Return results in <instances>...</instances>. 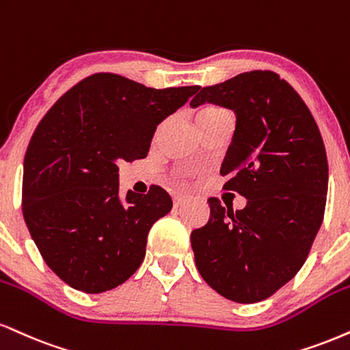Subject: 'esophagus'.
I'll use <instances>...</instances> for the list:
<instances>
[{
    "label": "esophagus",
    "mask_w": 350,
    "mask_h": 350,
    "mask_svg": "<svg viewBox=\"0 0 350 350\" xmlns=\"http://www.w3.org/2000/svg\"><path fill=\"white\" fill-rule=\"evenodd\" d=\"M186 202H189V199H187L186 196H178V197H174V207L178 208V207H180V205L186 204Z\"/></svg>",
    "instance_id": "esophagus-1"
}]
</instances>
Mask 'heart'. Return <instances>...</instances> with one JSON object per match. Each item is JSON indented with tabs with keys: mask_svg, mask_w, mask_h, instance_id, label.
<instances>
[{
	"mask_svg": "<svg viewBox=\"0 0 350 350\" xmlns=\"http://www.w3.org/2000/svg\"><path fill=\"white\" fill-rule=\"evenodd\" d=\"M221 113H226L225 109L217 107V106H207V107H204V109H202V111L199 112V124H202V122H207V120L215 119V117L221 116Z\"/></svg>",
	"mask_w": 350,
	"mask_h": 350,
	"instance_id": "1",
	"label": "heart"
}]
</instances>
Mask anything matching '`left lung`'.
<instances>
[{
	"label": "left lung",
	"mask_w": 350,
	"mask_h": 350,
	"mask_svg": "<svg viewBox=\"0 0 350 350\" xmlns=\"http://www.w3.org/2000/svg\"><path fill=\"white\" fill-rule=\"evenodd\" d=\"M217 104L237 113L221 163L225 189L246 197L233 212L210 197L207 225L191 244L202 279L237 303L266 300L297 275L323 223L327 158L300 94L269 70L202 88L191 106Z\"/></svg>",
	"instance_id": "1"
}]
</instances>
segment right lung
<instances>
[{"label":"right lung","mask_w":350,"mask_h":350,"mask_svg":"<svg viewBox=\"0 0 350 350\" xmlns=\"http://www.w3.org/2000/svg\"><path fill=\"white\" fill-rule=\"evenodd\" d=\"M199 90L96 73L39 122L24 157L23 215L42 258L70 287L106 292L140 267L148 231L172 200L159 186L120 200L117 161L145 158L158 125Z\"/></svg>","instance_id":"right-lung-1"}]
</instances>
